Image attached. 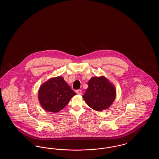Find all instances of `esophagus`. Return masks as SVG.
<instances>
[{
	"instance_id": "34e87169",
	"label": "esophagus",
	"mask_w": 159,
	"mask_h": 159,
	"mask_svg": "<svg viewBox=\"0 0 159 159\" xmlns=\"http://www.w3.org/2000/svg\"><path fill=\"white\" fill-rule=\"evenodd\" d=\"M76 92L78 95H81L82 94V91L80 89L77 90V91H76Z\"/></svg>"
}]
</instances>
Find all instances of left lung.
<instances>
[{
  "label": "left lung",
  "instance_id": "left-lung-1",
  "mask_svg": "<svg viewBox=\"0 0 159 159\" xmlns=\"http://www.w3.org/2000/svg\"><path fill=\"white\" fill-rule=\"evenodd\" d=\"M88 86L83 97L88 106L97 111L109 108L116 97L113 83L105 76H97L91 77Z\"/></svg>",
  "mask_w": 159,
  "mask_h": 159
}]
</instances>
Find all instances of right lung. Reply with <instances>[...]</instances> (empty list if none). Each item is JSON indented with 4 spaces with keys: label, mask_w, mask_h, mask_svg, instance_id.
<instances>
[{
    "label": "right lung",
    "mask_w": 159,
    "mask_h": 159,
    "mask_svg": "<svg viewBox=\"0 0 159 159\" xmlns=\"http://www.w3.org/2000/svg\"><path fill=\"white\" fill-rule=\"evenodd\" d=\"M76 94L62 76H57L49 79L40 86L38 99L46 111L58 113Z\"/></svg>",
    "instance_id": "add662e5"
}]
</instances>
